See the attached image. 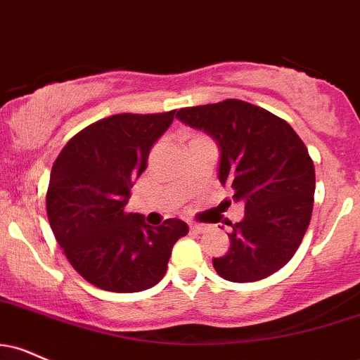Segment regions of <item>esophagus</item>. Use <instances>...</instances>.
<instances>
[{
    "label": "esophagus",
    "mask_w": 360,
    "mask_h": 360,
    "mask_svg": "<svg viewBox=\"0 0 360 360\" xmlns=\"http://www.w3.org/2000/svg\"><path fill=\"white\" fill-rule=\"evenodd\" d=\"M189 229H191V233H196V235H201V233H206L207 226H205V224L191 223V224H189Z\"/></svg>",
    "instance_id": "1"
}]
</instances>
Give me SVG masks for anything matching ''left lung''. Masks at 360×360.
<instances>
[{"mask_svg": "<svg viewBox=\"0 0 360 360\" xmlns=\"http://www.w3.org/2000/svg\"><path fill=\"white\" fill-rule=\"evenodd\" d=\"M176 117L218 142L219 183L245 205L243 221L228 223L231 245L213 259L216 274L236 283L274 275L295 255L314 210L315 169L304 141L287 120L238 98Z\"/></svg>", "mask_w": 360, "mask_h": 360, "instance_id": "1", "label": "left lung"}]
</instances>
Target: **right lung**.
<instances>
[{
    "label": "right lung",
    "mask_w": 360,
    "mask_h": 360,
    "mask_svg": "<svg viewBox=\"0 0 360 360\" xmlns=\"http://www.w3.org/2000/svg\"><path fill=\"white\" fill-rule=\"evenodd\" d=\"M174 115L105 117L75 134L53 162L46 191L51 231L70 265L95 287L117 293L154 287L166 275L172 246L188 235L181 219L149 226L125 210L150 147Z\"/></svg>",
    "instance_id": "1"
}]
</instances>
